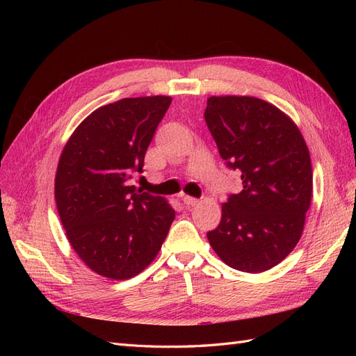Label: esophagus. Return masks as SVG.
Wrapping results in <instances>:
<instances>
[{"mask_svg":"<svg viewBox=\"0 0 356 356\" xmlns=\"http://www.w3.org/2000/svg\"><path fill=\"white\" fill-rule=\"evenodd\" d=\"M181 200L184 202V204H187V207H195V204H197V203H199V199H196V197H191V196H187V195L181 196Z\"/></svg>","mask_w":356,"mask_h":356,"instance_id":"1","label":"esophagus"}]
</instances>
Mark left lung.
<instances>
[{"label":"left lung","mask_w":356,"mask_h":356,"mask_svg":"<svg viewBox=\"0 0 356 356\" xmlns=\"http://www.w3.org/2000/svg\"><path fill=\"white\" fill-rule=\"evenodd\" d=\"M203 115L220 156L242 179V191L222 203L208 241L236 270H268L298 243L310 207L303 135L285 113L252 96H211Z\"/></svg>","instance_id":"1"}]
</instances>
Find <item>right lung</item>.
I'll return each instance as SVG.
<instances>
[{
	"mask_svg": "<svg viewBox=\"0 0 356 356\" xmlns=\"http://www.w3.org/2000/svg\"><path fill=\"white\" fill-rule=\"evenodd\" d=\"M170 96L124 98L104 105L75 129L63 148L55 199L67 238L95 273L117 279L141 273L159 254L175 211L161 196L129 186Z\"/></svg>",
	"mask_w": 356,
	"mask_h": 356,
	"instance_id": "right-lung-1",
	"label": "right lung"
}]
</instances>
